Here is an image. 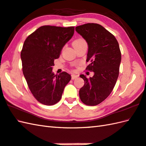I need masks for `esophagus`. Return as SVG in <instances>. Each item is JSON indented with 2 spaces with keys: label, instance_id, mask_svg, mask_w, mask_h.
Listing matches in <instances>:
<instances>
[{
  "label": "esophagus",
  "instance_id": "esophagus-1",
  "mask_svg": "<svg viewBox=\"0 0 146 146\" xmlns=\"http://www.w3.org/2000/svg\"><path fill=\"white\" fill-rule=\"evenodd\" d=\"M78 76V75H71V79H72V80H75V79H76Z\"/></svg>",
  "mask_w": 146,
  "mask_h": 146
}]
</instances>
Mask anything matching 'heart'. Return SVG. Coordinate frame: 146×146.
I'll return each mask as SVG.
<instances>
[{
    "label": "heart",
    "mask_w": 146,
    "mask_h": 146,
    "mask_svg": "<svg viewBox=\"0 0 146 146\" xmlns=\"http://www.w3.org/2000/svg\"><path fill=\"white\" fill-rule=\"evenodd\" d=\"M84 41V40H83V39H76V40H75V41L73 42V44H75V43H78V42H82V41Z\"/></svg>",
    "instance_id": "obj_1"
}]
</instances>
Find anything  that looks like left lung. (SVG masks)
<instances>
[{"label": "left lung", "instance_id": "left-lung-1", "mask_svg": "<svg viewBox=\"0 0 146 146\" xmlns=\"http://www.w3.org/2000/svg\"><path fill=\"white\" fill-rule=\"evenodd\" d=\"M88 45L86 70L94 71L93 77L80 76L85 84L79 91L83 104L95 106L106 99L112 92L119 74L121 52L115 36L98 24L87 23L76 27Z\"/></svg>", "mask_w": 146, "mask_h": 146}]
</instances>
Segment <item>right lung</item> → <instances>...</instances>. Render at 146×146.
<instances>
[{
	"instance_id": "right-lung-1",
	"label": "right lung",
	"mask_w": 146,
	"mask_h": 146,
	"mask_svg": "<svg viewBox=\"0 0 146 146\" xmlns=\"http://www.w3.org/2000/svg\"><path fill=\"white\" fill-rule=\"evenodd\" d=\"M75 27L43 26L27 37L21 52L24 76L34 97L46 105L61 100L71 80L65 71L54 75L52 66L64 44L72 38Z\"/></svg>"
}]
</instances>
